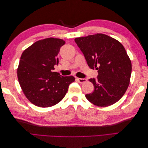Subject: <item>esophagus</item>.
<instances>
[{"label": "esophagus", "instance_id": "1", "mask_svg": "<svg viewBox=\"0 0 148 148\" xmlns=\"http://www.w3.org/2000/svg\"><path fill=\"white\" fill-rule=\"evenodd\" d=\"M77 80L78 81V82L80 83H84L85 82H86V81H87V79L86 78H78Z\"/></svg>", "mask_w": 148, "mask_h": 148}]
</instances>
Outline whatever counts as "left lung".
I'll return each mask as SVG.
<instances>
[{
	"label": "left lung",
	"instance_id": "obj_1",
	"mask_svg": "<svg viewBox=\"0 0 148 148\" xmlns=\"http://www.w3.org/2000/svg\"><path fill=\"white\" fill-rule=\"evenodd\" d=\"M75 41L89 68L98 70L97 78L89 79L95 89L86 95V99L99 107L117 102L126 92L132 73V62L122 44L101 33L77 38Z\"/></svg>",
	"mask_w": 148,
	"mask_h": 148
}]
</instances>
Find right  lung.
<instances>
[{
	"label": "right lung",
	"mask_w": 148,
	"mask_h": 148,
	"mask_svg": "<svg viewBox=\"0 0 148 148\" xmlns=\"http://www.w3.org/2000/svg\"><path fill=\"white\" fill-rule=\"evenodd\" d=\"M65 42L49 38L35 42L22 53L17 69L18 79L26 98L40 107H49L61 101L75 79L54 72L57 56Z\"/></svg>",
	"instance_id": "right-lung-1"
}]
</instances>
